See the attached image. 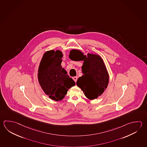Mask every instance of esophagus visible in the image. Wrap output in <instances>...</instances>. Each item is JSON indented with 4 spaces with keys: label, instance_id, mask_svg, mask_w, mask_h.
<instances>
[{
    "label": "esophagus",
    "instance_id": "34e87169",
    "mask_svg": "<svg viewBox=\"0 0 147 147\" xmlns=\"http://www.w3.org/2000/svg\"><path fill=\"white\" fill-rule=\"evenodd\" d=\"M72 78L73 79V80H74V82H75V83L77 82V80H78V76H74V77H73Z\"/></svg>",
    "mask_w": 147,
    "mask_h": 147
}]
</instances>
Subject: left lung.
<instances>
[{
  "label": "left lung",
  "instance_id": "left-lung-1",
  "mask_svg": "<svg viewBox=\"0 0 147 147\" xmlns=\"http://www.w3.org/2000/svg\"><path fill=\"white\" fill-rule=\"evenodd\" d=\"M69 58L74 61H83L82 67L84 75L78 78L76 84L90 100L101 96L107 88L109 75L102 59L99 55L88 54L83 55L78 50H72Z\"/></svg>",
  "mask_w": 147,
  "mask_h": 147
}]
</instances>
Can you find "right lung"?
Segmentation results:
<instances>
[{
	"instance_id": "1",
	"label": "right lung",
	"mask_w": 147,
	"mask_h": 147,
	"mask_svg": "<svg viewBox=\"0 0 147 147\" xmlns=\"http://www.w3.org/2000/svg\"><path fill=\"white\" fill-rule=\"evenodd\" d=\"M62 57L60 50L47 51L39 67V84L45 94L55 101L62 100L69 89L75 85V82L61 66Z\"/></svg>"
}]
</instances>
